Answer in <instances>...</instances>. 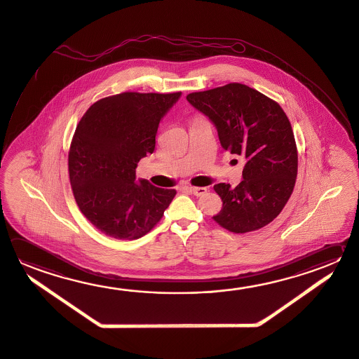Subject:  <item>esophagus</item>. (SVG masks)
<instances>
[{"label": "esophagus", "mask_w": 359, "mask_h": 359, "mask_svg": "<svg viewBox=\"0 0 359 359\" xmlns=\"http://www.w3.org/2000/svg\"><path fill=\"white\" fill-rule=\"evenodd\" d=\"M189 191H191L194 195L200 197V196H203L208 192V189H205V187H189Z\"/></svg>", "instance_id": "34e87169"}]
</instances>
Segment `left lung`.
Here are the masks:
<instances>
[{
    "mask_svg": "<svg viewBox=\"0 0 359 359\" xmlns=\"http://www.w3.org/2000/svg\"><path fill=\"white\" fill-rule=\"evenodd\" d=\"M187 101L215 125L222 148L245 158L243 181L214 186L222 209L219 225L236 234L273 222L294 191L297 149L285 111L273 100L241 83L187 95Z\"/></svg>",
    "mask_w": 359,
    "mask_h": 359,
    "instance_id": "8db88e82",
    "label": "left lung"
}]
</instances>
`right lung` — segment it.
<instances>
[{
	"instance_id": "right-lung-1",
	"label": "right lung",
	"mask_w": 359,
	"mask_h": 359,
	"mask_svg": "<svg viewBox=\"0 0 359 359\" xmlns=\"http://www.w3.org/2000/svg\"><path fill=\"white\" fill-rule=\"evenodd\" d=\"M181 95L124 92L104 97L77 125L68 154L69 181L81 212L104 235L142 238L176 196V189L137 181L135 168L154 151L159 123Z\"/></svg>"
}]
</instances>
